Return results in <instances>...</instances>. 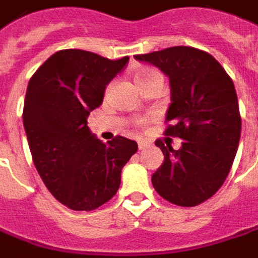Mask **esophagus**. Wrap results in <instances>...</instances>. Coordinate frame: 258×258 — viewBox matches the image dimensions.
Listing matches in <instances>:
<instances>
[{"label": "esophagus", "instance_id": "34e87169", "mask_svg": "<svg viewBox=\"0 0 258 258\" xmlns=\"http://www.w3.org/2000/svg\"><path fill=\"white\" fill-rule=\"evenodd\" d=\"M138 148L139 150H145V148H148V144H147V142H144V141H139Z\"/></svg>", "mask_w": 258, "mask_h": 258}]
</instances>
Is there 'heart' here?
Masks as SVG:
<instances>
[{"instance_id": "1", "label": "heart", "mask_w": 258, "mask_h": 258, "mask_svg": "<svg viewBox=\"0 0 258 258\" xmlns=\"http://www.w3.org/2000/svg\"><path fill=\"white\" fill-rule=\"evenodd\" d=\"M158 75L156 70H153V69H144V70H139L138 73H137V82H142V81H145V79H150V78H153V76H156ZM145 123V119H138V124H144Z\"/></svg>"}]
</instances>
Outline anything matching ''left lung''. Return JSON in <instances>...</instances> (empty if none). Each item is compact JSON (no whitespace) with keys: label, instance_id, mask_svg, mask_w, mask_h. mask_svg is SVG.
<instances>
[{"label":"left lung","instance_id":"obj_1","mask_svg":"<svg viewBox=\"0 0 258 258\" xmlns=\"http://www.w3.org/2000/svg\"><path fill=\"white\" fill-rule=\"evenodd\" d=\"M135 58L157 66L169 76L172 104L164 135L183 139L173 150L160 139L164 161L151 177L169 203L194 207L223 185L241 137V114L233 82L220 63L192 46H172Z\"/></svg>","mask_w":258,"mask_h":258}]
</instances>
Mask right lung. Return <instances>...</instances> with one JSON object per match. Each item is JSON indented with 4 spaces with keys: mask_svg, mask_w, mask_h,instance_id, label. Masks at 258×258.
I'll list each match as a JSON object with an SVG mask.
<instances>
[{
    "mask_svg": "<svg viewBox=\"0 0 258 258\" xmlns=\"http://www.w3.org/2000/svg\"><path fill=\"white\" fill-rule=\"evenodd\" d=\"M127 61L61 49L29 81L23 124L30 154L48 191L72 210L91 212L111 200L123 166L138 151L132 139L116 137L104 144L86 126L105 85Z\"/></svg>",
    "mask_w": 258,
    "mask_h": 258,
    "instance_id": "add662e5",
    "label": "right lung"
}]
</instances>
